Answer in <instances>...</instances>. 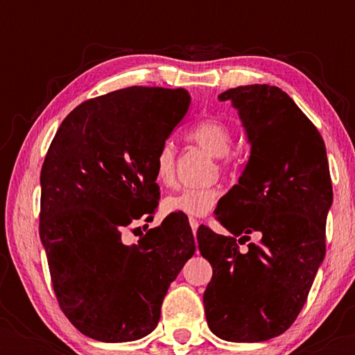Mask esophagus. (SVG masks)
Masks as SVG:
<instances>
[{
  "label": "esophagus",
  "instance_id": "esophagus-1",
  "mask_svg": "<svg viewBox=\"0 0 355 355\" xmlns=\"http://www.w3.org/2000/svg\"><path fill=\"white\" fill-rule=\"evenodd\" d=\"M189 223H191V227H192V232H193V236H196V232H197V230H198V221L197 220H189Z\"/></svg>",
  "mask_w": 355,
  "mask_h": 355
}]
</instances>
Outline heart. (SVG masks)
Wrapping results in <instances>:
<instances>
[{
	"label": "heart",
	"mask_w": 355,
	"mask_h": 355,
	"mask_svg": "<svg viewBox=\"0 0 355 355\" xmlns=\"http://www.w3.org/2000/svg\"><path fill=\"white\" fill-rule=\"evenodd\" d=\"M187 139L210 153L211 157L225 158L231 150L232 132L227 124L220 119H203L187 130ZM226 162H221L225 166ZM155 181L159 186L169 187L176 181V150L169 142L163 144L155 157ZM220 191L216 187L182 189L168 196L162 203L164 215H186L189 218H202L208 215L216 205Z\"/></svg>",
	"instance_id": "obj_1"
}]
</instances>
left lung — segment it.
Returning a JSON list of instances; mask_svg holds the SVG:
<instances>
[{
  "instance_id": "left-lung-1",
  "label": "left lung",
  "mask_w": 355,
  "mask_h": 355,
  "mask_svg": "<svg viewBox=\"0 0 355 355\" xmlns=\"http://www.w3.org/2000/svg\"><path fill=\"white\" fill-rule=\"evenodd\" d=\"M218 98L239 113L250 157L215 211L232 236L207 226L197 231L198 249L213 268L203 304L218 338L260 343L294 323L324 259L333 203L327 148L312 121L278 87H236ZM250 234L261 241L241 252L239 244Z\"/></svg>"
}]
</instances>
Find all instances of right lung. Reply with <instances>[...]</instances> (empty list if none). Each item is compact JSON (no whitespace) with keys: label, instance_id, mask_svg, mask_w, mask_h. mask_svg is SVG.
<instances>
[{"label":"right lung","instance_id":"obj_1","mask_svg":"<svg viewBox=\"0 0 355 355\" xmlns=\"http://www.w3.org/2000/svg\"><path fill=\"white\" fill-rule=\"evenodd\" d=\"M189 105L184 89L111 92L72 110L48 148L40 239L53 289L69 322L96 341L152 333L169 284L196 252L189 223L171 216L137 244L121 239L130 223L153 220L155 157Z\"/></svg>","mask_w":355,"mask_h":355}]
</instances>
